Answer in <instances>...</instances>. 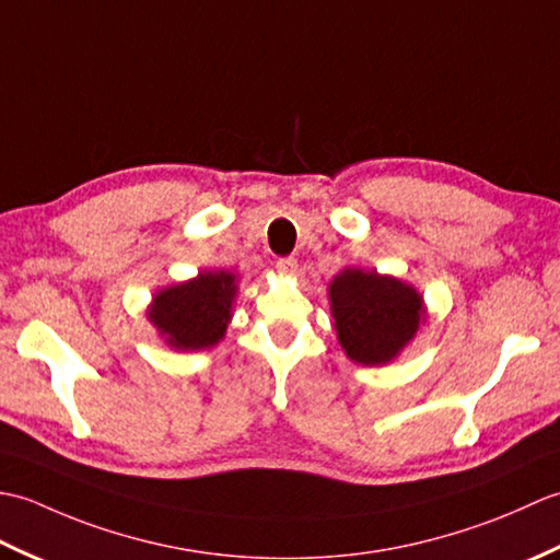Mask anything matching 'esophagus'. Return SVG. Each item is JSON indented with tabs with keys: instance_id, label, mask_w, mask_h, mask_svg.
<instances>
[{
	"instance_id": "34e87169",
	"label": "esophagus",
	"mask_w": 560,
	"mask_h": 560,
	"mask_svg": "<svg viewBox=\"0 0 560 560\" xmlns=\"http://www.w3.org/2000/svg\"><path fill=\"white\" fill-rule=\"evenodd\" d=\"M277 269L281 273H289V277H291V273H295V269H299V259H295V257H279Z\"/></svg>"
}]
</instances>
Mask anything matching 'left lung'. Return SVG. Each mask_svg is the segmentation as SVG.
I'll list each match as a JSON object with an SVG mask.
<instances>
[{"mask_svg":"<svg viewBox=\"0 0 560 560\" xmlns=\"http://www.w3.org/2000/svg\"><path fill=\"white\" fill-rule=\"evenodd\" d=\"M329 303L341 349L361 365L395 361L425 319L423 295L375 269L349 267L337 273Z\"/></svg>","mask_w":560,"mask_h":560,"instance_id":"1","label":"left lung"}]
</instances>
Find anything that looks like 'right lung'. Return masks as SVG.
<instances>
[{"label":"right lung","instance_id":"add662e5","mask_svg":"<svg viewBox=\"0 0 560 560\" xmlns=\"http://www.w3.org/2000/svg\"><path fill=\"white\" fill-rule=\"evenodd\" d=\"M235 281L237 277L231 271H201L197 279L175 283L153 295L147 315L171 349L217 347L231 323Z\"/></svg>","mask_w":560,"mask_h":560}]
</instances>
